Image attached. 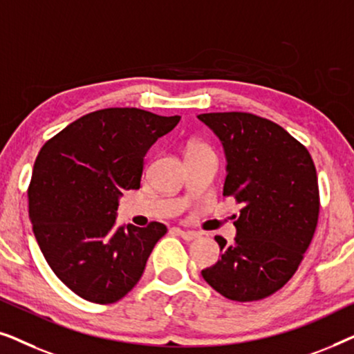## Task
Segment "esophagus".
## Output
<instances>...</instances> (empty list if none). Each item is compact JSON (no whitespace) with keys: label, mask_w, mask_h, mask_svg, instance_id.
I'll use <instances>...</instances> for the list:
<instances>
[{"label":"esophagus","mask_w":354,"mask_h":354,"mask_svg":"<svg viewBox=\"0 0 354 354\" xmlns=\"http://www.w3.org/2000/svg\"><path fill=\"white\" fill-rule=\"evenodd\" d=\"M176 230L178 232V235H180L182 239L187 240V241H192V240L200 239V234H198V232H193V230H182V229H176Z\"/></svg>","instance_id":"obj_1"}]
</instances>
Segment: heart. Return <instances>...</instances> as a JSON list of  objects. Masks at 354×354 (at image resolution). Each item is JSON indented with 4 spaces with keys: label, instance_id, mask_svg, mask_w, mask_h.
<instances>
[{
    "label": "heart",
    "instance_id": "obj_1",
    "mask_svg": "<svg viewBox=\"0 0 354 354\" xmlns=\"http://www.w3.org/2000/svg\"><path fill=\"white\" fill-rule=\"evenodd\" d=\"M203 148H206L205 145H200V143H192L190 147H188V151H195V149H203ZM187 151V153H188Z\"/></svg>",
    "mask_w": 354,
    "mask_h": 354
}]
</instances>
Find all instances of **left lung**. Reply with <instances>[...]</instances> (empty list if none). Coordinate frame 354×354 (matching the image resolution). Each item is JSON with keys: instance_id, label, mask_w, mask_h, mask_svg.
I'll list each match as a JSON object with an SVG mask.
<instances>
[{"instance_id": "1", "label": "left lung", "mask_w": 354, "mask_h": 354, "mask_svg": "<svg viewBox=\"0 0 354 354\" xmlns=\"http://www.w3.org/2000/svg\"><path fill=\"white\" fill-rule=\"evenodd\" d=\"M198 119L224 148V196L241 205L235 241L217 235L222 258L201 275L234 301L263 299L292 279L311 243L319 216L316 167L308 149L268 119L248 113Z\"/></svg>"}]
</instances>
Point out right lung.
Instances as JSON below:
<instances>
[{
    "label": "right lung",
    "instance_id": "1",
    "mask_svg": "<svg viewBox=\"0 0 354 354\" xmlns=\"http://www.w3.org/2000/svg\"><path fill=\"white\" fill-rule=\"evenodd\" d=\"M180 115L137 108L95 111L43 145L28 187L37 243L56 277L80 298L109 304L142 277L166 225H115L124 190L140 188L143 162Z\"/></svg>",
    "mask_w": 354,
    "mask_h": 354
}]
</instances>
